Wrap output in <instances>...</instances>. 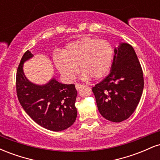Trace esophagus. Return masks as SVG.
<instances>
[{"mask_svg":"<svg viewBox=\"0 0 160 160\" xmlns=\"http://www.w3.org/2000/svg\"><path fill=\"white\" fill-rule=\"evenodd\" d=\"M82 86H83L82 84H80V83H76V84H75V88H76L77 90H79V89H81Z\"/></svg>","mask_w":160,"mask_h":160,"instance_id":"esophagus-1","label":"esophagus"}]
</instances>
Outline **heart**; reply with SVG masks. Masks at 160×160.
<instances>
[{"instance_id": "heart-1", "label": "heart", "mask_w": 160, "mask_h": 160, "mask_svg": "<svg viewBox=\"0 0 160 160\" xmlns=\"http://www.w3.org/2000/svg\"><path fill=\"white\" fill-rule=\"evenodd\" d=\"M113 47L106 40L84 37L65 46L62 52L53 55L57 69L68 80H72L79 65L84 78H103L111 68Z\"/></svg>"}]
</instances>
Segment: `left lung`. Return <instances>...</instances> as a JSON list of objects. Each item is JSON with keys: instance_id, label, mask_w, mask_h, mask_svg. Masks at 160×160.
I'll return each instance as SVG.
<instances>
[{"instance_id": "left-lung-1", "label": "left lung", "mask_w": 160, "mask_h": 160, "mask_svg": "<svg viewBox=\"0 0 160 160\" xmlns=\"http://www.w3.org/2000/svg\"><path fill=\"white\" fill-rule=\"evenodd\" d=\"M143 89V71L136 53L130 44L120 43L109 74L92 89L101 115L114 122L128 119L136 109Z\"/></svg>"}]
</instances>
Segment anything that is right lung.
Returning a JSON list of instances; mask_svg holds the SVG:
<instances>
[{
	"label": "right lung",
	"instance_id": "1",
	"mask_svg": "<svg viewBox=\"0 0 160 160\" xmlns=\"http://www.w3.org/2000/svg\"><path fill=\"white\" fill-rule=\"evenodd\" d=\"M34 57L29 50L22 58L16 73V92L20 104L34 122L48 130L60 132L74 124L78 92L74 84H63L52 77L43 85L31 82L24 73L25 62Z\"/></svg>",
	"mask_w": 160,
	"mask_h": 160
}]
</instances>
